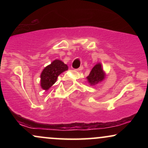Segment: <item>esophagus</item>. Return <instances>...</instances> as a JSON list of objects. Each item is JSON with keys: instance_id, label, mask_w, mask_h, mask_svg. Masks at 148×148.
<instances>
[{"instance_id": "1", "label": "esophagus", "mask_w": 148, "mask_h": 148, "mask_svg": "<svg viewBox=\"0 0 148 148\" xmlns=\"http://www.w3.org/2000/svg\"><path fill=\"white\" fill-rule=\"evenodd\" d=\"M83 68H84V67H83V65H81V67H79V68H78V69H76V70H77V71H81V70H82L83 69Z\"/></svg>"}]
</instances>
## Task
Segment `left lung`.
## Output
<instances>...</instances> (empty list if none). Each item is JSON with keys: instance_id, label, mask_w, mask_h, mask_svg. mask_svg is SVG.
I'll list each match as a JSON object with an SVG mask.
<instances>
[{"instance_id": "1", "label": "left lung", "mask_w": 148, "mask_h": 148, "mask_svg": "<svg viewBox=\"0 0 148 148\" xmlns=\"http://www.w3.org/2000/svg\"><path fill=\"white\" fill-rule=\"evenodd\" d=\"M105 78V74L103 72V69L101 68V64H97L92 69L90 73L87 77L88 82L91 84V86L98 84Z\"/></svg>"}]
</instances>
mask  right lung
I'll return each mask as SVG.
<instances>
[{"mask_svg":"<svg viewBox=\"0 0 148 148\" xmlns=\"http://www.w3.org/2000/svg\"><path fill=\"white\" fill-rule=\"evenodd\" d=\"M68 69V67L63 62L55 60L46 67L41 74V86L44 90H48L57 81L58 76L61 73Z\"/></svg>","mask_w":148,"mask_h":148,"instance_id":"right-lung-1","label":"right lung"}]
</instances>
